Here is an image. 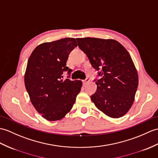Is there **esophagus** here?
Segmentation results:
<instances>
[{
  "label": "esophagus",
  "mask_w": 158,
  "mask_h": 158,
  "mask_svg": "<svg viewBox=\"0 0 158 158\" xmlns=\"http://www.w3.org/2000/svg\"><path fill=\"white\" fill-rule=\"evenodd\" d=\"M89 81H90V79L89 78H86L85 80L83 81V85H85V84H87V83L89 82Z\"/></svg>",
  "instance_id": "esophagus-1"
}]
</instances>
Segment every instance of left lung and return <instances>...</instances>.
<instances>
[{"instance_id": "8db88e82", "label": "left lung", "mask_w": 158, "mask_h": 158, "mask_svg": "<svg viewBox=\"0 0 158 158\" xmlns=\"http://www.w3.org/2000/svg\"><path fill=\"white\" fill-rule=\"evenodd\" d=\"M79 48L89 58L102 78L96 81L97 90L91 96L95 106L111 118L128 112L135 100L139 79L129 53L112 39L76 38Z\"/></svg>"}]
</instances>
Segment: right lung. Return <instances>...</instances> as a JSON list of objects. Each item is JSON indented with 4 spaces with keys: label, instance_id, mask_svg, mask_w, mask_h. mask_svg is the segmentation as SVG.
Instances as JSON below:
<instances>
[{
    "label": "right lung",
    "instance_id": "add662e5",
    "mask_svg": "<svg viewBox=\"0 0 158 158\" xmlns=\"http://www.w3.org/2000/svg\"><path fill=\"white\" fill-rule=\"evenodd\" d=\"M76 46V40L71 38L45 42L36 47L29 58L24 77L25 88L31 104L47 120L64 117L81 91V81L61 79L64 71L69 75L72 72L66 64Z\"/></svg>",
    "mask_w": 158,
    "mask_h": 158
}]
</instances>
